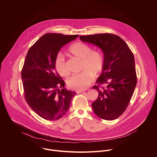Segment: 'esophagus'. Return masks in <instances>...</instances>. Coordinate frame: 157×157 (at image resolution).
<instances>
[{
    "instance_id": "esophagus-1",
    "label": "esophagus",
    "mask_w": 157,
    "mask_h": 157,
    "mask_svg": "<svg viewBox=\"0 0 157 157\" xmlns=\"http://www.w3.org/2000/svg\"><path fill=\"white\" fill-rule=\"evenodd\" d=\"M84 91H86V89L85 90H76V92L78 94H79V93H82V92H83Z\"/></svg>"
}]
</instances>
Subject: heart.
<instances>
[{"instance_id":"b5f03b06","label":"heart","mask_w":157,"mask_h":157,"mask_svg":"<svg viewBox=\"0 0 157 157\" xmlns=\"http://www.w3.org/2000/svg\"><path fill=\"white\" fill-rule=\"evenodd\" d=\"M68 52L74 57L81 60L82 71L71 76L67 80V84L73 89H85L93 81L94 75L97 76L103 71L105 65L103 56L100 52L92 50L91 47L82 42L71 45L68 48ZM55 68L61 76L67 77L70 74L66 60L60 54L56 57Z\"/></svg>"}]
</instances>
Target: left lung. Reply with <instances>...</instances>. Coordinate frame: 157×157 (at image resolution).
Returning <instances> with one entry per match:
<instances>
[{"instance_id": "obj_1", "label": "left lung", "mask_w": 157, "mask_h": 157, "mask_svg": "<svg viewBox=\"0 0 157 157\" xmlns=\"http://www.w3.org/2000/svg\"><path fill=\"white\" fill-rule=\"evenodd\" d=\"M79 38L100 47L105 60L101 74L96 81L98 86L92 87L98 92V98L92 103L93 110L101 119H117L127 109L137 84L132 52L127 44L115 34H96L80 36ZM101 85L104 87L100 89Z\"/></svg>"}]
</instances>
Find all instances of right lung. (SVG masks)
<instances>
[{"instance_id": "right-lung-1", "label": "right lung", "mask_w": 157, "mask_h": 157, "mask_svg": "<svg viewBox=\"0 0 157 157\" xmlns=\"http://www.w3.org/2000/svg\"><path fill=\"white\" fill-rule=\"evenodd\" d=\"M78 36L45 34L26 56L21 71L25 98L31 109L46 120L56 121L64 116L76 94L64 88L65 81L56 70L55 61L61 48Z\"/></svg>"}]
</instances>
